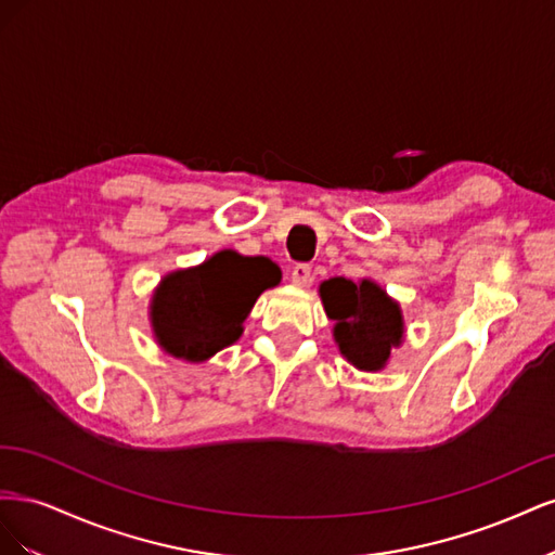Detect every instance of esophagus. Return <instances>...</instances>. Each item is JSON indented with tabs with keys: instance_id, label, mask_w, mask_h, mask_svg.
<instances>
[{
	"instance_id": "obj_1",
	"label": "esophagus",
	"mask_w": 555,
	"mask_h": 555,
	"mask_svg": "<svg viewBox=\"0 0 555 555\" xmlns=\"http://www.w3.org/2000/svg\"><path fill=\"white\" fill-rule=\"evenodd\" d=\"M312 280V266L310 263H296L292 268V282L296 287H308Z\"/></svg>"
}]
</instances>
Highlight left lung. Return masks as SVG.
Instances as JSON below:
<instances>
[{
    "label": "left lung",
    "instance_id": "left-lung-1",
    "mask_svg": "<svg viewBox=\"0 0 555 555\" xmlns=\"http://www.w3.org/2000/svg\"><path fill=\"white\" fill-rule=\"evenodd\" d=\"M319 294L326 314L335 322V343L347 361L361 371H379L389 359L391 347L400 345L402 338L398 306L367 280L354 284L345 278H333L319 287Z\"/></svg>",
    "mask_w": 555,
    "mask_h": 555
}]
</instances>
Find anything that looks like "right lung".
Instances as JSON below:
<instances>
[{"label":"right lung","instance_id":"right-lung-1","mask_svg":"<svg viewBox=\"0 0 555 555\" xmlns=\"http://www.w3.org/2000/svg\"><path fill=\"white\" fill-rule=\"evenodd\" d=\"M280 282V268L266 257L220 251L204 266L164 278L153 298L159 345L188 361L210 359L236 343L259 294Z\"/></svg>","mask_w":555,"mask_h":555}]
</instances>
